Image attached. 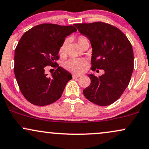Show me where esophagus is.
<instances>
[{"label":"esophagus","instance_id":"1","mask_svg":"<svg viewBox=\"0 0 149 149\" xmlns=\"http://www.w3.org/2000/svg\"><path fill=\"white\" fill-rule=\"evenodd\" d=\"M72 76L73 78H79V77L81 76V75H79V74H76V73H73L72 74Z\"/></svg>","mask_w":149,"mask_h":149}]
</instances>
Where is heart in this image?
<instances>
[{
  "label": "heart",
  "mask_w": 149,
  "mask_h": 149,
  "mask_svg": "<svg viewBox=\"0 0 149 149\" xmlns=\"http://www.w3.org/2000/svg\"><path fill=\"white\" fill-rule=\"evenodd\" d=\"M87 40L84 36H80L79 38L78 39V45L80 43L85 42V41ZM67 44V41L65 40L62 43V46H60V51H59V53L61 56H64L66 53V46ZM86 64H87V62L85 59L82 58H78V59H70V60H67L65 63L64 64V67L66 69L69 70V71H71V72L80 73H82V71L85 69Z\"/></svg>",
  "instance_id": "1"
}]
</instances>
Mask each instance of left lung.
Masks as SVG:
<instances>
[{"instance_id":"8db88e82","label":"left lung","mask_w":149,"mask_h":149,"mask_svg":"<svg viewBox=\"0 0 149 149\" xmlns=\"http://www.w3.org/2000/svg\"><path fill=\"white\" fill-rule=\"evenodd\" d=\"M73 26L90 41L91 69L94 71H104L99 77L88 74L91 84L83 90L84 96L98 105H110L122 95L131 78L134 68L131 44L121 30L108 23L94 22Z\"/></svg>"}]
</instances>
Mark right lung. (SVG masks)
Segmentation results:
<instances>
[{"instance_id": "add662e5", "label": "right lung", "mask_w": 149, "mask_h": 149, "mask_svg": "<svg viewBox=\"0 0 149 149\" xmlns=\"http://www.w3.org/2000/svg\"><path fill=\"white\" fill-rule=\"evenodd\" d=\"M77 30L73 26L43 23L23 34L14 52V74L21 93L30 103L44 106L61 97L72 76L56 61L65 38ZM47 65L56 67L49 77Z\"/></svg>"}]
</instances>
